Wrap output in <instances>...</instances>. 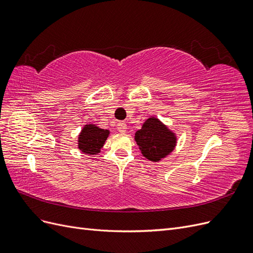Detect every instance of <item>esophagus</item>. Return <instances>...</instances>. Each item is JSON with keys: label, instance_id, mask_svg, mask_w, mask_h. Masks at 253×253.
I'll return each instance as SVG.
<instances>
[{"label": "esophagus", "instance_id": "esophagus-1", "mask_svg": "<svg viewBox=\"0 0 253 253\" xmlns=\"http://www.w3.org/2000/svg\"><path fill=\"white\" fill-rule=\"evenodd\" d=\"M126 128H127V126H126V125L125 124V122H119L118 126H117L118 132L121 133V134H125V133L126 132Z\"/></svg>", "mask_w": 253, "mask_h": 253}]
</instances>
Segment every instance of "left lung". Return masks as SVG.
Masks as SVG:
<instances>
[{
	"instance_id": "left-lung-1",
	"label": "left lung",
	"mask_w": 253,
	"mask_h": 253,
	"mask_svg": "<svg viewBox=\"0 0 253 253\" xmlns=\"http://www.w3.org/2000/svg\"><path fill=\"white\" fill-rule=\"evenodd\" d=\"M135 141L145 158L158 163L174 151L177 136L163 121L151 116L135 133Z\"/></svg>"
}]
</instances>
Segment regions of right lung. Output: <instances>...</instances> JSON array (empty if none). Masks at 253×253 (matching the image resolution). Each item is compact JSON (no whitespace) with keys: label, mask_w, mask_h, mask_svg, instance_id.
Segmentation results:
<instances>
[{"label":"right lung","mask_w":253,"mask_h":253,"mask_svg":"<svg viewBox=\"0 0 253 253\" xmlns=\"http://www.w3.org/2000/svg\"><path fill=\"white\" fill-rule=\"evenodd\" d=\"M109 135L110 129L101 128L94 124L85 125L78 135V149L85 155H97Z\"/></svg>","instance_id":"obj_1"}]
</instances>
